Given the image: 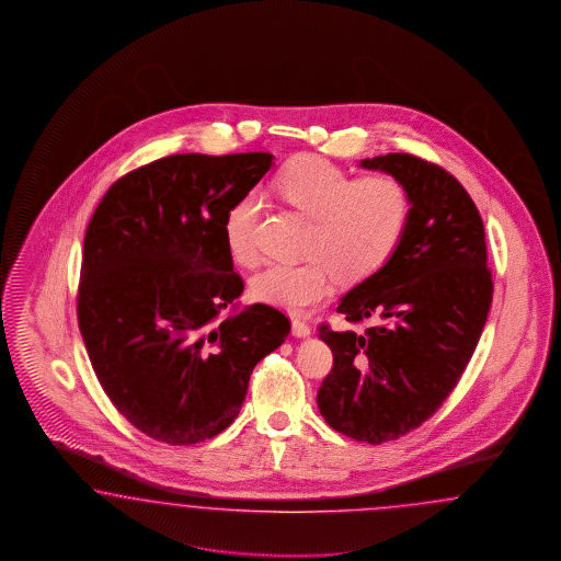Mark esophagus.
Listing matches in <instances>:
<instances>
[{
  "instance_id": "esophagus-1",
  "label": "esophagus",
  "mask_w": 561,
  "mask_h": 561,
  "mask_svg": "<svg viewBox=\"0 0 561 561\" xmlns=\"http://www.w3.org/2000/svg\"><path fill=\"white\" fill-rule=\"evenodd\" d=\"M291 335L294 337H298V340H305V337H308L310 335V327L305 323V321H291Z\"/></svg>"
}]
</instances>
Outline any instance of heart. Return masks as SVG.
<instances>
[{
	"instance_id": "1",
	"label": "heart",
	"mask_w": 561,
	"mask_h": 561,
	"mask_svg": "<svg viewBox=\"0 0 561 561\" xmlns=\"http://www.w3.org/2000/svg\"><path fill=\"white\" fill-rule=\"evenodd\" d=\"M279 197L312 220L306 242L310 261L272 263L253 277V294L265 305L306 314L324 302L340 273L347 282L380 272L408 230V188L389 174L350 172L314 153L291 158L275 179ZM259 197L244 195L224 220V238L238 263L256 259Z\"/></svg>"
}]
</instances>
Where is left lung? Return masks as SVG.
Returning a JSON list of instances; mask_svg holds the SVG:
<instances>
[{
	"label": "left lung",
	"mask_w": 561,
	"mask_h": 561,
	"mask_svg": "<svg viewBox=\"0 0 561 561\" xmlns=\"http://www.w3.org/2000/svg\"><path fill=\"white\" fill-rule=\"evenodd\" d=\"M408 188V230L391 261L341 298L364 333L319 337L333 368L317 392L324 422L343 436L380 444L424 424L457 387L492 306L483 220L459 181L411 153L359 160Z\"/></svg>",
	"instance_id": "8db88e82"
}]
</instances>
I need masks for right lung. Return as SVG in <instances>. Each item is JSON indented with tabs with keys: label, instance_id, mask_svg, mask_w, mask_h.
I'll list each match as a JSON object with an SVG mask.
<instances>
[{
	"label": "right lung",
	"instance_id": "obj_1",
	"mask_svg": "<svg viewBox=\"0 0 561 561\" xmlns=\"http://www.w3.org/2000/svg\"><path fill=\"white\" fill-rule=\"evenodd\" d=\"M272 167L267 152L167 156L121 176L88 224L85 352L113 405L153 440L220 434L256 362L288 337L279 310L240 308L244 284L224 238L230 207Z\"/></svg>",
	"mask_w": 561,
	"mask_h": 561
}]
</instances>
